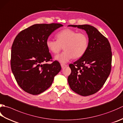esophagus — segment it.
Instances as JSON below:
<instances>
[{
	"instance_id": "34e87169",
	"label": "esophagus",
	"mask_w": 123,
	"mask_h": 123,
	"mask_svg": "<svg viewBox=\"0 0 123 123\" xmlns=\"http://www.w3.org/2000/svg\"><path fill=\"white\" fill-rule=\"evenodd\" d=\"M61 68H62V69H63V68H65V67H67V65L64 64H61Z\"/></svg>"
}]
</instances>
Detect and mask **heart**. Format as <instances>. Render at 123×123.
<instances>
[{"label":"heart","mask_w":123,"mask_h":123,"mask_svg":"<svg viewBox=\"0 0 123 123\" xmlns=\"http://www.w3.org/2000/svg\"><path fill=\"white\" fill-rule=\"evenodd\" d=\"M57 40L48 39L47 49L53 54H57L63 46L64 51L55 56V60L66 63L72 59H78L84 55L87 49L88 38L85 33H77L70 29H64L56 35Z\"/></svg>","instance_id":"b5f03b06"}]
</instances>
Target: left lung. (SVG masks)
<instances>
[{"mask_svg":"<svg viewBox=\"0 0 123 123\" xmlns=\"http://www.w3.org/2000/svg\"><path fill=\"white\" fill-rule=\"evenodd\" d=\"M85 30L88 35V45L85 53L73 64H70L71 73L68 76L70 87L84 96L99 91L109 76L111 68L112 52L109 41L94 26L69 25Z\"/></svg>","mask_w":123,"mask_h":123,"instance_id":"left-lung-1","label":"left lung"}]
</instances>
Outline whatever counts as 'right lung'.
Masks as SVG:
<instances>
[{
  "label": "right lung",
  "instance_id": "add662e5",
  "mask_svg": "<svg viewBox=\"0 0 123 123\" xmlns=\"http://www.w3.org/2000/svg\"><path fill=\"white\" fill-rule=\"evenodd\" d=\"M63 25L36 24L21 31L12 46L11 69L18 85L25 92L38 95L52 84L61 70L59 62L51 64V55L46 44L50 35Z\"/></svg>",
  "mask_w": 123,
  "mask_h": 123
}]
</instances>
